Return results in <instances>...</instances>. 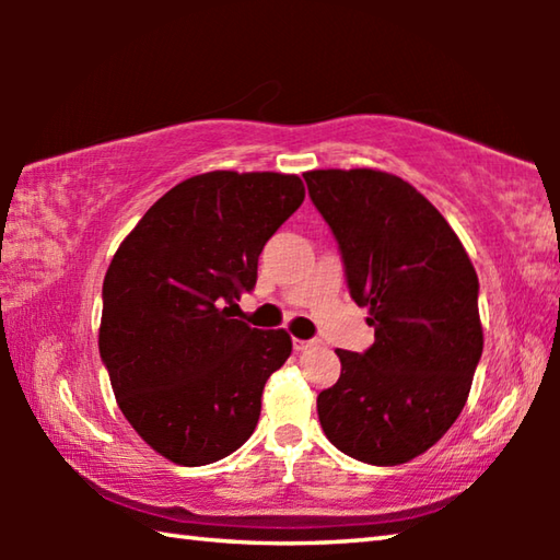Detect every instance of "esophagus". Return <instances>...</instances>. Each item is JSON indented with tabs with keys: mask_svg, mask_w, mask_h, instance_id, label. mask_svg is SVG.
<instances>
[{
	"mask_svg": "<svg viewBox=\"0 0 560 560\" xmlns=\"http://www.w3.org/2000/svg\"><path fill=\"white\" fill-rule=\"evenodd\" d=\"M311 346H314V340H301V338H293V350H299V353H303V350H308Z\"/></svg>",
	"mask_w": 560,
	"mask_h": 560,
	"instance_id": "34e87169",
	"label": "esophagus"
}]
</instances>
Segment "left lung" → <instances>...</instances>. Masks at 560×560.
<instances>
[{
    "instance_id": "left-lung-1",
    "label": "left lung",
    "mask_w": 560,
    "mask_h": 560,
    "mask_svg": "<svg viewBox=\"0 0 560 560\" xmlns=\"http://www.w3.org/2000/svg\"><path fill=\"white\" fill-rule=\"evenodd\" d=\"M308 195L334 230L350 296L375 343L336 350L340 377L318 420L348 457L395 467L428 452L469 397L485 348L479 279L428 197L383 170H311Z\"/></svg>"
}]
</instances>
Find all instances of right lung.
<instances>
[{
  "instance_id": "1",
  "label": "right lung",
  "mask_w": 560,
  "mask_h": 560,
  "mask_svg": "<svg viewBox=\"0 0 560 560\" xmlns=\"http://www.w3.org/2000/svg\"><path fill=\"white\" fill-rule=\"evenodd\" d=\"M303 197L299 175L212 170L160 197L113 254L101 358L120 412L160 457L202 467L257 428L291 336L249 328L230 311Z\"/></svg>"
}]
</instances>
